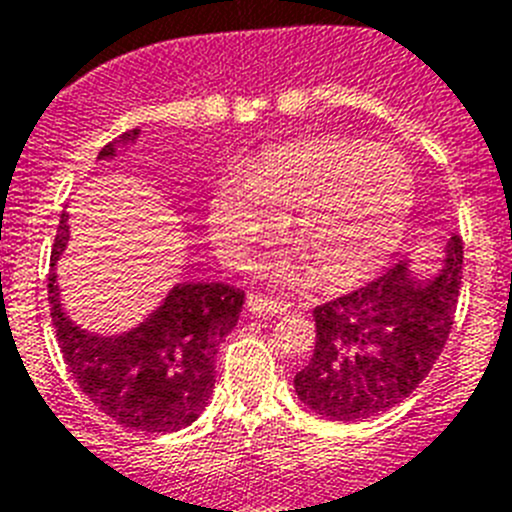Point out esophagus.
<instances>
[{
    "instance_id": "1",
    "label": "esophagus",
    "mask_w": 512,
    "mask_h": 512,
    "mask_svg": "<svg viewBox=\"0 0 512 512\" xmlns=\"http://www.w3.org/2000/svg\"><path fill=\"white\" fill-rule=\"evenodd\" d=\"M246 307L251 315H256V318H266V315H282V312H287V305H284V302L266 300V297H259V295L248 297Z\"/></svg>"
}]
</instances>
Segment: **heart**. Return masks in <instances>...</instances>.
Instances as JSON below:
<instances>
[{
  "label": "heart",
  "mask_w": 512,
  "mask_h": 512,
  "mask_svg": "<svg viewBox=\"0 0 512 512\" xmlns=\"http://www.w3.org/2000/svg\"><path fill=\"white\" fill-rule=\"evenodd\" d=\"M413 202V174L400 153L364 140L310 138L225 176L207 205V228L220 256L243 269L287 220L289 243L320 282L346 287L387 264ZM307 264L282 269V277L300 279Z\"/></svg>",
  "instance_id": "1"
}]
</instances>
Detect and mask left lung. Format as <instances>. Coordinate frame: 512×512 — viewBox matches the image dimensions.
Masks as SVG:
<instances>
[{"label": "left lung", "instance_id": "1", "mask_svg": "<svg viewBox=\"0 0 512 512\" xmlns=\"http://www.w3.org/2000/svg\"><path fill=\"white\" fill-rule=\"evenodd\" d=\"M461 238L451 233L436 271L400 261L372 284L320 305L315 354L297 372V400L325 420L356 423L395 408L431 372L454 325Z\"/></svg>", "mask_w": 512, "mask_h": 512}]
</instances>
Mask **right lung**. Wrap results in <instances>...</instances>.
Segmentation results:
<instances>
[{"label": "right lung", "instance_id": "1", "mask_svg": "<svg viewBox=\"0 0 512 512\" xmlns=\"http://www.w3.org/2000/svg\"><path fill=\"white\" fill-rule=\"evenodd\" d=\"M128 130L99 151L110 161L135 146ZM69 212H61L51 251L48 300L58 346L81 392L130 431L171 433L200 418L215 390V356L238 323L243 292L223 282H179L133 328L102 336L63 312L56 266L69 248Z\"/></svg>", "mask_w": 512, "mask_h": 512}]
</instances>
